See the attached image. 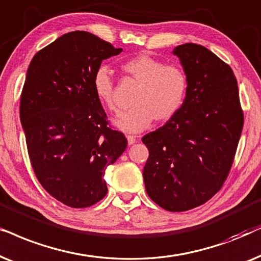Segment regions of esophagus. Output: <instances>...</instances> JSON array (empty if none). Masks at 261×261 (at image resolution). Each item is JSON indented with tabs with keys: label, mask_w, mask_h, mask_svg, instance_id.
I'll use <instances>...</instances> for the list:
<instances>
[{
	"label": "esophagus",
	"mask_w": 261,
	"mask_h": 261,
	"mask_svg": "<svg viewBox=\"0 0 261 261\" xmlns=\"http://www.w3.org/2000/svg\"><path fill=\"white\" fill-rule=\"evenodd\" d=\"M126 138H127V143L130 144V145L134 144V143H136V142H137V137L136 136H133V135H127Z\"/></svg>",
	"instance_id": "1"
}]
</instances>
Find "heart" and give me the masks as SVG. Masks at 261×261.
Instances as JSON below:
<instances>
[{
    "mask_svg": "<svg viewBox=\"0 0 261 261\" xmlns=\"http://www.w3.org/2000/svg\"><path fill=\"white\" fill-rule=\"evenodd\" d=\"M123 70L141 83V87L134 99L135 106L114 119L118 128L126 133H141L150 126L154 118L159 121L169 120L181 110L189 90V77L181 67L141 54L124 62ZM92 88L95 98L107 110H117L113 100V74L107 65L96 68Z\"/></svg>",
    "mask_w": 261,
    "mask_h": 261,
    "instance_id": "1",
    "label": "heart"
}]
</instances>
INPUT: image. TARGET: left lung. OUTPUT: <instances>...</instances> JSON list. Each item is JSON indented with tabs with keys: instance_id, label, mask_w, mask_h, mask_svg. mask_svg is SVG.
Returning <instances> with one entry per match:
<instances>
[{
	"instance_id": "left-lung-1",
	"label": "left lung",
	"mask_w": 261,
	"mask_h": 261,
	"mask_svg": "<svg viewBox=\"0 0 261 261\" xmlns=\"http://www.w3.org/2000/svg\"><path fill=\"white\" fill-rule=\"evenodd\" d=\"M173 54L189 77L181 110L145 135L149 158L145 191L167 211L181 213L206 203L227 179L244 126L238 81L231 68L198 44Z\"/></svg>"
}]
</instances>
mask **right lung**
<instances>
[{
  "mask_svg": "<svg viewBox=\"0 0 261 261\" xmlns=\"http://www.w3.org/2000/svg\"><path fill=\"white\" fill-rule=\"evenodd\" d=\"M121 51L75 31L38 51L27 69L20 120L31 165L41 186L70 207L94 205L106 196V168L126 149L92 88L96 68Z\"/></svg>",
  "mask_w": 261,
  "mask_h": 261,
  "instance_id": "1",
  "label": "right lung"
}]
</instances>
